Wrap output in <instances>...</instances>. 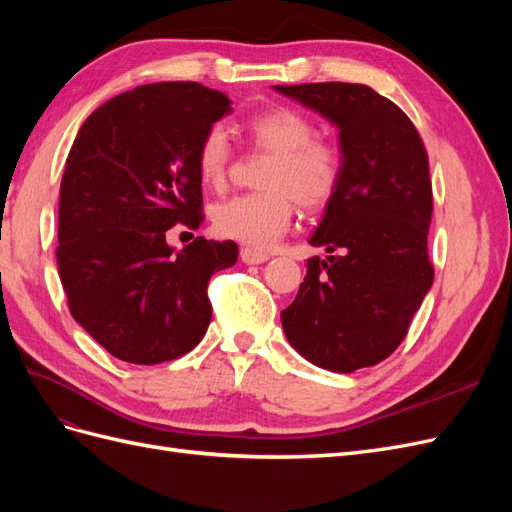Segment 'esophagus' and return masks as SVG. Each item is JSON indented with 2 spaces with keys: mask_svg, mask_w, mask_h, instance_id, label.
<instances>
[{
  "mask_svg": "<svg viewBox=\"0 0 512 512\" xmlns=\"http://www.w3.org/2000/svg\"><path fill=\"white\" fill-rule=\"evenodd\" d=\"M241 260L245 262V265H262V262L269 260V254L252 250V247H243V250H241Z\"/></svg>",
  "mask_w": 512,
  "mask_h": 512,
  "instance_id": "esophagus-1",
  "label": "esophagus"
}]
</instances>
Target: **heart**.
Instances as JSON below:
<instances>
[{"mask_svg": "<svg viewBox=\"0 0 512 512\" xmlns=\"http://www.w3.org/2000/svg\"><path fill=\"white\" fill-rule=\"evenodd\" d=\"M252 141L271 153L262 168V192L235 196L211 209V224L220 237L267 250L292 222V198L305 209L327 205L342 177V158L331 145L318 141L314 123L294 108H271L247 121ZM230 162L228 136L211 128L196 153L200 181L222 188Z\"/></svg>", "mask_w": 512, "mask_h": 512, "instance_id": "heart-1", "label": "heart"}]
</instances>
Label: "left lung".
<instances>
[{
  "instance_id": "8db88e82",
  "label": "left lung",
  "mask_w": 512,
  "mask_h": 512,
  "mask_svg": "<svg viewBox=\"0 0 512 512\" xmlns=\"http://www.w3.org/2000/svg\"><path fill=\"white\" fill-rule=\"evenodd\" d=\"M337 128L342 177L309 245L307 275L282 312L288 344L312 365L350 374L384 361L433 284L429 162L412 121L367 85H275Z\"/></svg>"
}]
</instances>
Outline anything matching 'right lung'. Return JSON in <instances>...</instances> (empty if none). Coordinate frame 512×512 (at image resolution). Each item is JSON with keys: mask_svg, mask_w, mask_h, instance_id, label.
<instances>
[{"mask_svg": "<svg viewBox=\"0 0 512 512\" xmlns=\"http://www.w3.org/2000/svg\"><path fill=\"white\" fill-rule=\"evenodd\" d=\"M222 91L151 83L115 96L76 134L59 188L57 267L72 318L121 361L179 359L211 322L209 277L237 262L232 241L168 245L203 222L196 153L230 115Z\"/></svg>", "mask_w": 512, "mask_h": 512, "instance_id": "right-lung-1", "label": "right lung"}]
</instances>
